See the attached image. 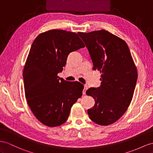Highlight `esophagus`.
Wrapping results in <instances>:
<instances>
[{"label":"esophagus","instance_id":"34e87169","mask_svg":"<svg viewBox=\"0 0 153 153\" xmlns=\"http://www.w3.org/2000/svg\"><path fill=\"white\" fill-rule=\"evenodd\" d=\"M87 89H88V86L87 85H84V89H83V95H85V94H86V91H87Z\"/></svg>","mask_w":153,"mask_h":153}]
</instances>
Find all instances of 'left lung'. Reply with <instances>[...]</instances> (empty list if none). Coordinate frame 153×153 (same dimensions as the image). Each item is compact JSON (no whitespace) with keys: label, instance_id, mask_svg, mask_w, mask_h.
I'll use <instances>...</instances> for the list:
<instances>
[{"label":"left lung","instance_id":"8db88e82","mask_svg":"<svg viewBox=\"0 0 153 153\" xmlns=\"http://www.w3.org/2000/svg\"><path fill=\"white\" fill-rule=\"evenodd\" d=\"M88 50L94 70L101 74V86L86 94L95 100L88 109L90 119L100 125L116 122L126 112L136 87L138 73L128 47L108 31L78 32Z\"/></svg>","mask_w":153,"mask_h":153}]
</instances>
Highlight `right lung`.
Returning <instances> with one entry per match:
<instances>
[{"label": "right lung", "instance_id": "1", "mask_svg": "<svg viewBox=\"0 0 153 153\" xmlns=\"http://www.w3.org/2000/svg\"><path fill=\"white\" fill-rule=\"evenodd\" d=\"M85 45L77 34L62 30L41 33L33 41L23 70L25 97L36 118L48 127L67 120L83 85L59 77L68 54Z\"/></svg>", "mask_w": 153, "mask_h": 153}]
</instances>
